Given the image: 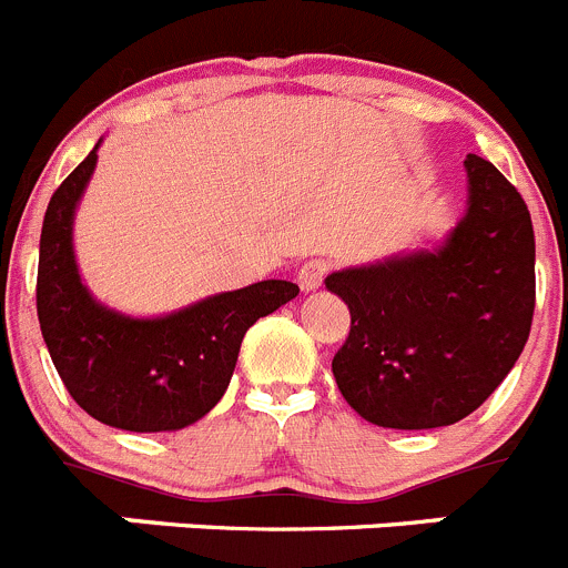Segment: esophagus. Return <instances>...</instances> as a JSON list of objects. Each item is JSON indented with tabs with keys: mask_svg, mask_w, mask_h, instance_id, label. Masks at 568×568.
<instances>
[{
	"mask_svg": "<svg viewBox=\"0 0 568 568\" xmlns=\"http://www.w3.org/2000/svg\"><path fill=\"white\" fill-rule=\"evenodd\" d=\"M326 273H329V262L324 258H312V262H304L298 267V284L304 293H312V290H318L324 284Z\"/></svg>",
	"mask_w": 568,
	"mask_h": 568,
	"instance_id": "1",
	"label": "esophagus"
}]
</instances>
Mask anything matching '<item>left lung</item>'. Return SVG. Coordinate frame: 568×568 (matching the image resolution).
<instances>
[{
    "instance_id": "left-lung-1",
    "label": "left lung",
    "mask_w": 568,
    "mask_h": 568,
    "mask_svg": "<svg viewBox=\"0 0 568 568\" xmlns=\"http://www.w3.org/2000/svg\"><path fill=\"white\" fill-rule=\"evenodd\" d=\"M467 213L436 250L332 273L352 315L332 361L346 403L379 428L465 419L515 366L535 312L527 202L490 160L467 154Z\"/></svg>"
}]
</instances>
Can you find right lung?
<instances>
[{
    "mask_svg": "<svg viewBox=\"0 0 568 568\" xmlns=\"http://www.w3.org/2000/svg\"><path fill=\"white\" fill-rule=\"evenodd\" d=\"M98 163V145L55 189L39 244L36 310L70 397L98 423L134 434L180 430L220 403L242 337L298 295L293 281H258L211 295L163 318H129L83 287L72 216Z\"/></svg>",
    "mask_w": 568,
    "mask_h": 568,
    "instance_id": "right-lung-1",
    "label": "right lung"
}]
</instances>
